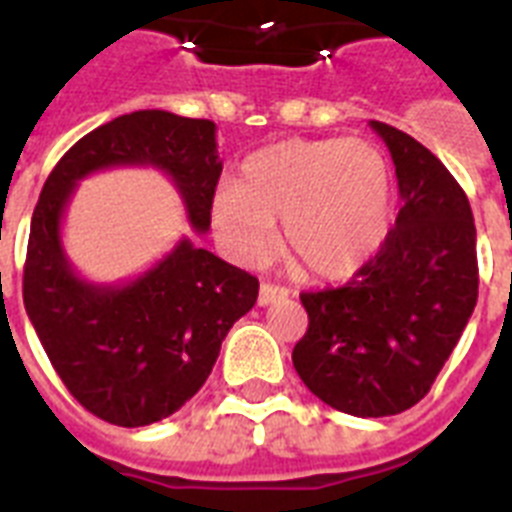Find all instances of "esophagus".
<instances>
[{
  "label": "esophagus",
  "mask_w": 512,
  "mask_h": 512,
  "mask_svg": "<svg viewBox=\"0 0 512 512\" xmlns=\"http://www.w3.org/2000/svg\"><path fill=\"white\" fill-rule=\"evenodd\" d=\"M288 299V291L283 286H273V283H262L260 286V296H257V304L260 306H270L275 301Z\"/></svg>",
  "instance_id": "obj_1"
}]
</instances>
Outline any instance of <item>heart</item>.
Here are the masks:
<instances>
[{
	"label": "heart",
	"instance_id": "heart-1",
	"mask_svg": "<svg viewBox=\"0 0 512 512\" xmlns=\"http://www.w3.org/2000/svg\"><path fill=\"white\" fill-rule=\"evenodd\" d=\"M391 175L384 154L361 139H288L242 162L237 185L211 195L213 234L231 260L260 265L283 221L288 255L319 281L361 273L389 234Z\"/></svg>",
	"mask_w": 512,
	"mask_h": 512
}]
</instances>
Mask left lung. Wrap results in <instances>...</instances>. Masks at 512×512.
Listing matches in <instances>:
<instances>
[{"mask_svg": "<svg viewBox=\"0 0 512 512\" xmlns=\"http://www.w3.org/2000/svg\"><path fill=\"white\" fill-rule=\"evenodd\" d=\"M371 128L389 146L402 208L353 281L301 293L309 330L293 368L335 410L389 417L428 394L477 306V229L433 151L386 123Z\"/></svg>", "mask_w": 512, "mask_h": 512, "instance_id": "1", "label": "left lung"}]
</instances>
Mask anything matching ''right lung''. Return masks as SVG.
I'll use <instances>...</instances> for the list:
<instances>
[{
    "mask_svg": "<svg viewBox=\"0 0 512 512\" xmlns=\"http://www.w3.org/2000/svg\"><path fill=\"white\" fill-rule=\"evenodd\" d=\"M113 167L164 172L190 226L206 234L224 167L216 123L136 110L95 128L53 167L30 221L22 301L48 361L84 410L141 428L170 417L206 384L260 283L188 237L133 281L82 278L66 257L61 221L79 180Z\"/></svg>",
    "mask_w": 512,
    "mask_h": 512,
    "instance_id": "add662e5",
    "label": "right lung"
}]
</instances>
